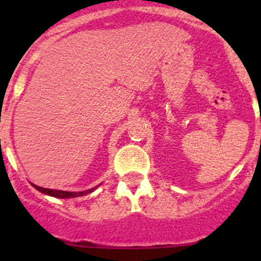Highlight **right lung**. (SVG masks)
I'll return each mask as SVG.
<instances>
[{"label":"right lung","mask_w":261,"mask_h":261,"mask_svg":"<svg viewBox=\"0 0 261 261\" xmlns=\"http://www.w3.org/2000/svg\"><path fill=\"white\" fill-rule=\"evenodd\" d=\"M32 186L35 187L38 191H40L41 193L53 196V197H59V199H70V197H78V196H84V195H87V193H91L94 190H95V188H91V190L84 191V192H66V191H57V190H48V188H41V187L35 186V184H32Z\"/></svg>","instance_id":"obj_1"}]
</instances>
